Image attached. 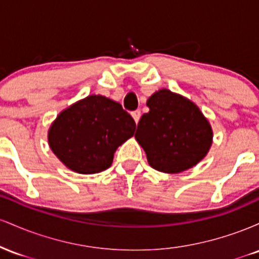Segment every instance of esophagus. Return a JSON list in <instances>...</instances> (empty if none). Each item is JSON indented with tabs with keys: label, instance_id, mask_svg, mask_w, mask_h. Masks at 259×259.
<instances>
[{
	"label": "esophagus",
	"instance_id": "obj_1",
	"mask_svg": "<svg viewBox=\"0 0 259 259\" xmlns=\"http://www.w3.org/2000/svg\"><path fill=\"white\" fill-rule=\"evenodd\" d=\"M132 115H133L134 120H135V123L138 124L139 120H140V117H141V111H140V109H136V111L132 112Z\"/></svg>",
	"mask_w": 259,
	"mask_h": 259
}]
</instances>
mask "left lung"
I'll return each instance as SVG.
<instances>
[{
    "label": "left lung",
    "mask_w": 259,
    "mask_h": 259,
    "mask_svg": "<svg viewBox=\"0 0 259 259\" xmlns=\"http://www.w3.org/2000/svg\"><path fill=\"white\" fill-rule=\"evenodd\" d=\"M148 113L140 119L135 139L156 170L178 174L206 157L213 130L191 100L160 89L147 100Z\"/></svg>",
    "instance_id": "left-lung-1"
}]
</instances>
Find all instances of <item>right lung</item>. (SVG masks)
I'll use <instances>...</instances> for the list:
<instances>
[{"instance_id":"1","label":"right lung","mask_w":259,"mask_h":259,"mask_svg":"<svg viewBox=\"0 0 259 259\" xmlns=\"http://www.w3.org/2000/svg\"><path fill=\"white\" fill-rule=\"evenodd\" d=\"M129 113L102 95H90L57 115L49 129V145L70 170L95 174L111 167L117 148L134 135Z\"/></svg>"}]
</instances>
